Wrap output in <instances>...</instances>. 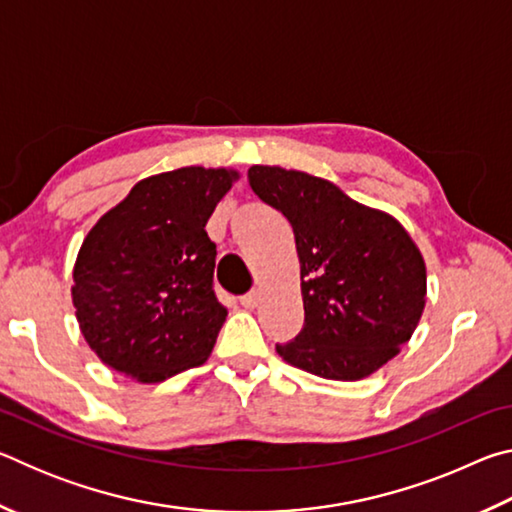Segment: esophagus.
Here are the masks:
<instances>
[{
  "label": "esophagus",
  "instance_id": "esophagus-1",
  "mask_svg": "<svg viewBox=\"0 0 512 512\" xmlns=\"http://www.w3.org/2000/svg\"><path fill=\"white\" fill-rule=\"evenodd\" d=\"M239 302H241V305H244L246 309H255L257 302H259V291H248V293H244V296L239 298Z\"/></svg>",
  "mask_w": 512,
  "mask_h": 512
}]
</instances>
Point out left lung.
Here are the masks:
<instances>
[{
    "mask_svg": "<svg viewBox=\"0 0 512 512\" xmlns=\"http://www.w3.org/2000/svg\"><path fill=\"white\" fill-rule=\"evenodd\" d=\"M248 183L287 216L300 257L305 325L277 354L325 379L372 375L418 327L427 296L420 250L393 216L329 180L255 164Z\"/></svg>",
    "mask_w": 512,
    "mask_h": 512,
    "instance_id": "left-lung-1",
    "label": "left lung"
}]
</instances>
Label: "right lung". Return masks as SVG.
<instances>
[{
    "label": "right lung",
    "mask_w": 512,
    "mask_h": 512,
    "mask_svg": "<svg viewBox=\"0 0 512 512\" xmlns=\"http://www.w3.org/2000/svg\"><path fill=\"white\" fill-rule=\"evenodd\" d=\"M237 178L185 167L140 180L85 237L74 307L97 357L144 384L210 357L228 311L214 293L205 225Z\"/></svg>",
    "instance_id": "obj_1"
}]
</instances>
